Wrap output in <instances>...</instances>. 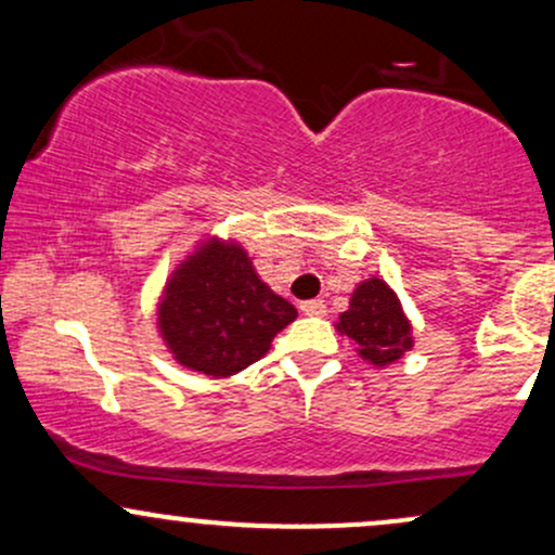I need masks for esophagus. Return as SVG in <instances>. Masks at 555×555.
<instances>
[{"label": "esophagus", "instance_id": "34e87169", "mask_svg": "<svg viewBox=\"0 0 555 555\" xmlns=\"http://www.w3.org/2000/svg\"><path fill=\"white\" fill-rule=\"evenodd\" d=\"M299 310H302L305 315H326V305L321 302V299H305V302H299Z\"/></svg>", "mask_w": 555, "mask_h": 555}]
</instances>
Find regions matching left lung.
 Returning <instances> with one entry per match:
<instances>
[{
	"mask_svg": "<svg viewBox=\"0 0 555 555\" xmlns=\"http://www.w3.org/2000/svg\"><path fill=\"white\" fill-rule=\"evenodd\" d=\"M334 326L373 367L393 365L415 347L412 321L401 308L399 295L378 276L362 279L354 286L349 308Z\"/></svg>",
	"mask_w": 555,
	"mask_h": 555,
	"instance_id": "obj_1",
	"label": "left lung"
}]
</instances>
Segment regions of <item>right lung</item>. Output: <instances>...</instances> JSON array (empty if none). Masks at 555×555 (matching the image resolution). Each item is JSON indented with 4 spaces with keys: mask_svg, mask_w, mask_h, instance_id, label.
<instances>
[{
    "mask_svg": "<svg viewBox=\"0 0 555 555\" xmlns=\"http://www.w3.org/2000/svg\"><path fill=\"white\" fill-rule=\"evenodd\" d=\"M295 318V305L258 276L242 242L214 234L175 266L156 302L167 352L208 378H229L258 362Z\"/></svg>",
    "mask_w": 555,
    "mask_h": 555,
    "instance_id": "add662e5",
    "label": "right lung"
}]
</instances>
